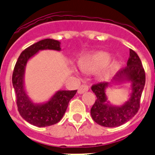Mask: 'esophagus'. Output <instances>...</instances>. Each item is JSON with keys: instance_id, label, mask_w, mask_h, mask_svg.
Wrapping results in <instances>:
<instances>
[{"instance_id": "34e87169", "label": "esophagus", "mask_w": 155, "mask_h": 155, "mask_svg": "<svg viewBox=\"0 0 155 155\" xmlns=\"http://www.w3.org/2000/svg\"><path fill=\"white\" fill-rule=\"evenodd\" d=\"M88 90H89V86L87 85H82V86H79V90H78V93L83 94V93L87 92Z\"/></svg>"}]
</instances>
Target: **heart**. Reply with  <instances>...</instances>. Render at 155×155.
I'll return each instance as SVG.
<instances>
[{"mask_svg":"<svg viewBox=\"0 0 155 155\" xmlns=\"http://www.w3.org/2000/svg\"><path fill=\"white\" fill-rule=\"evenodd\" d=\"M112 58L108 53L104 51H97L94 53L86 55L80 61L81 69L86 73H93L99 72L105 68L110 64ZM116 65H113L110 68L106 69L102 71L99 76L101 79H108L111 77Z\"/></svg>","mask_w":155,"mask_h":155,"instance_id":"obj_1","label":"heart"}]
</instances>
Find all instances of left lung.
Instances as JSON below:
<instances>
[{
  "label": "left lung",
  "instance_id": "8db88e82",
  "mask_svg": "<svg viewBox=\"0 0 155 155\" xmlns=\"http://www.w3.org/2000/svg\"><path fill=\"white\" fill-rule=\"evenodd\" d=\"M129 82L128 100L119 106L114 105L107 99L105 91L114 85ZM145 85V72L137 54L130 49V57L124 69L117 73L110 83L93 85L92 91L97 99L90 114L96 123L107 127H116L124 124L134 117L140 107V100Z\"/></svg>",
  "mask_w": 155,
  "mask_h": 155
}]
</instances>
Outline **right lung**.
<instances>
[{
    "label": "right lung",
    "mask_w": 155,
    "mask_h": 155,
    "mask_svg": "<svg viewBox=\"0 0 155 155\" xmlns=\"http://www.w3.org/2000/svg\"><path fill=\"white\" fill-rule=\"evenodd\" d=\"M60 41L46 38L24 50L18 58L12 76V84L16 95L18 110L25 120L38 127L51 126L60 120L69 102L77 90H58L48 100L35 103L28 95L25 86V68L29 59L42 50L61 51Z\"/></svg>",
    "instance_id": "right-lung-1"
}]
</instances>
